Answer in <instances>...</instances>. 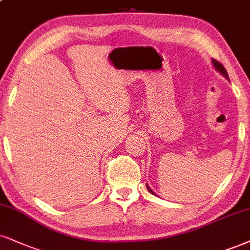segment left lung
Wrapping results in <instances>:
<instances>
[{"label":"left lung","mask_w":250,"mask_h":250,"mask_svg":"<svg viewBox=\"0 0 250 250\" xmlns=\"http://www.w3.org/2000/svg\"><path fill=\"white\" fill-rule=\"evenodd\" d=\"M213 65H214V67H215V68H216V70H218L219 72H220V73L222 74V76H224V77H226V78H227V79H228V74H227V71H226V68H225V67H224V65H222V64H221V62H218V60L213 59ZM148 190H149V192H151V193H152V194H155V193H154V192H152L151 190H150V188H149V186H148Z\"/></svg>","instance_id":"obj_1"}]
</instances>
